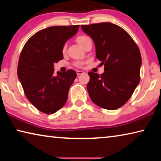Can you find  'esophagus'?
I'll return each instance as SVG.
<instances>
[{"mask_svg":"<svg viewBox=\"0 0 161 161\" xmlns=\"http://www.w3.org/2000/svg\"><path fill=\"white\" fill-rule=\"evenodd\" d=\"M83 73H84L83 71H81V70H77V75H81V74H83Z\"/></svg>","mask_w":161,"mask_h":161,"instance_id":"34e87169","label":"esophagus"}]
</instances>
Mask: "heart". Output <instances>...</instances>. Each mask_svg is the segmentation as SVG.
I'll list each match as a JSON object with an SVG mask.
<instances>
[{
	"mask_svg": "<svg viewBox=\"0 0 161 161\" xmlns=\"http://www.w3.org/2000/svg\"><path fill=\"white\" fill-rule=\"evenodd\" d=\"M88 38H89V37L85 36V35H80V36H78V37H77V42L81 46V45H83V43H84V42H85V40H86V39H88ZM66 47H67L66 45H64L63 46V47H62V51L64 52L65 50H66ZM83 64H84V62L80 61V60L76 61V62H75V63H74L75 66L77 67H82Z\"/></svg>",
	"mask_w": 161,
	"mask_h": 161,
	"instance_id": "1",
	"label": "heart"
}]
</instances>
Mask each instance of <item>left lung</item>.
<instances>
[{"instance_id":"1","label":"left lung","mask_w":161,"mask_h":161,"mask_svg":"<svg viewBox=\"0 0 161 161\" xmlns=\"http://www.w3.org/2000/svg\"><path fill=\"white\" fill-rule=\"evenodd\" d=\"M81 28L94 40L97 58L104 64L101 75L88 72L90 99L105 109H117L128 102L139 84V49L129 34L115 24L101 23Z\"/></svg>"}]
</instances>
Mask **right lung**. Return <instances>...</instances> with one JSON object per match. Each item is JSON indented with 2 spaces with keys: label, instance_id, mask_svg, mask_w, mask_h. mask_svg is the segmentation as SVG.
Masks as SVG:
<instances>
[{
  "label": "right lung",
  "instance_id": "obj_1",
  "mask_svg": "<svg viewBox=\"0 0 161 161\" xmlns=\"http://www.w3.org/2000/svg\"><path fill=\"white\" fill-rule=\"evenodd\" d=\"M79 25L53 26L38 31L26 42L18 64V76L26 97L42 113L53 114L67 100L77 73L69 69L54 75V63L63 59L62 47L77 33Z\"/></svg>",
  "mask_w": 161,
  "mask_h": 161
}]
</instances>
